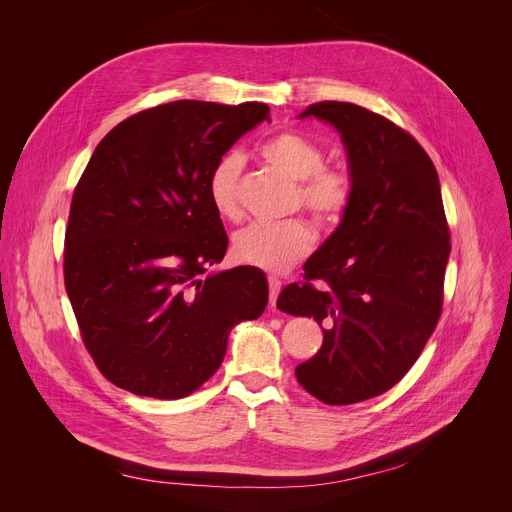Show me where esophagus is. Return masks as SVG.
Here are the masks:
<instances>
[{"label":"esophagus","instance_id":"esophagus-1","mask_svg":"<svg viewBox=\"0 0 512 512\" xmlns=\"http://www.w3.org/2000/svg\"><path fill=\"white\" fill-rule=\"evenodd\" d=\"M267 284H270V305L274 307V305H276V299H278V294H280V290H282V282H280L278 278L270 276V278H267Z\"/></svg>","mask_w":512,"mask_h":512}]
</instances>
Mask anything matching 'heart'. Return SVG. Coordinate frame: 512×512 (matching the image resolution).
Returning <instances> with one entry per match:
<instances>
[{
  "label": "heart",
  "instance_id": "b5f03b06",
  "mask_svg": "<svg viewBox=\"0 0 512 512\" xmlns=\"http://www.w3.org/2000/svg\"><path fill=\"white\" fill-rule=\"evenodd\" d=\"M259 151L272 166L301 180V203L321 226H334L344 218L353 201V184L344 172L324 168L326 155L319 145L297 130H282ZM240 172L242 157L238 153L222 155L209 172L207 197L224 220L240 218ZM311 245L313 234L303 220L251 224L234 234L232 257L265 272H286L311 251Z\"/></svg>",
  "mask_w": 512,
  "mask_h": 512
}]
</instances>
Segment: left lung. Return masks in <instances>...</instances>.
<instances>
[{"instance_id": "1", "label": "left lung", "mask_w": 512, "mask_h": 512, "mask_svg": "<svg viewBox=\"0 0 512 512\" xmlns=\"http://www.w3.org/2000/svg\"><path fill=\"white\" fill-rule=\"evenodd\" d=\"M309 116L340 132L353 201L307 259V282L276 305L324 332L294 371L299 384L326 405H353L400 382L436 330L450 232L438 172L409 132L355 103H313L299 118Z\"/></svg>"}]
</instances>
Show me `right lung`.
<instances>
[{
  "label": "right lung",
  "instance_id": "1",
  "mask_svg": "<svg viewBox=\"0 0 512 512\" xmlns=\"http://www.w3.org/2000/svg\"><path fill=\"white\" fill-rule=\"evenodd\" d=\"M263 120L265 103L174 101L93 151L70 205L64 282L87 351L118 388L188 396L222 365L230 330L265 311L257 267L207 274L228 249L209 172Z\"/></svg>",
  "mask_w": 512,
  "mask_h": 512
}]
</instances>
